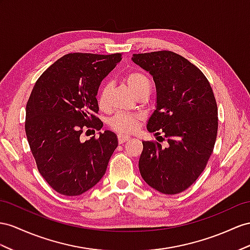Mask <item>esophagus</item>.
I'll return each mask as SVG.
<instances>
[{
	"label": "esophagus",
	"instance_id": "34e87169",
	"mask_svg": "<svg viewBox=\"0 0 250 250\" xmlns=\"http://www.w3.org/2000/svg\"><path fill=\"white\" fill-rule=\"evenodd\" d=\"M130 136L127 135H125V134H118V142L119 144H124L125 142H127V140H130Z\"/></svg>",
	"mask_w": 250,
	"mask_h": 250
}]
</instances>
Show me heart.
Wrapping results in <instances>:
<instances>
[{
  "label": "heart",
  "mask_w": 250,
  "mask_h": 250,
  "mask_svg": "<svg viewBox=\"0 0 250 250\" xmlns=\"http://www.w3.org/2000/svg\"><path fill=\"white\" fill-rule=\"evenodd\" d=\"M127 86L134 95L151 88V82L148 76L142 72H131L125 78ZM108 101V86L104 85L97 96V104L100 108L104 110L107 106ZM143 118L142 114H130V113H117L108 121V125L113 130L119 133H132L136 130L138 123Z\"/></svg>",
  "instance_id": "heart-1"
}]
</instances>
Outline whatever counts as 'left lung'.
I'll return each mask as SVG.
<instances>
[{"instance_id":"left-lung-1","label":"left lung","mask_w":250,"mask_h":250,"mask_svg":"<svg viewBox=\"0 0 250 250\" xmlns=\"http://www.w3.org/2000/svg\"><path fill=\"white\" fill-rule=\"evenodd\" d=\"M132 61L155 82L156 108L146 129L164 133L168 143L164 148L143 142L140 174L164 194L181 193L201 175L214 148L217 105L212 88L200 68L173 52L134 54Z\"/></svg>"}]
</instances>
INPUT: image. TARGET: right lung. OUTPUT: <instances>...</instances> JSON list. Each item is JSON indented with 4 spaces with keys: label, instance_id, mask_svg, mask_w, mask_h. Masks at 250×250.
Masks as SVG:
<instances>
[{
    "label": "right lung",
    "instance_id": "1",
    "mask_svg": "<svg viewBox=\"0 0 250 250\" xmlns=\"http://www.w3.org/2000/svg\"><path fill=\"white\" fill-rule=\"evenodd\" d=\"M121 60V54L74 53L52 64L31 91L25 132L38 170L60 194L75 196L93 188L104 175L118 146L112 131L81 142L83 130H100L98 88Z\"/></svg>",
    "mask_w": 250,
    "mask_h": 250
}]
</instances>
